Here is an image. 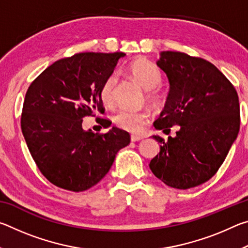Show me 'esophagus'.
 <instances>
[{
	"mask_svg": "<svg viewBox=\"0 0 248 248\" xmlns=\"http://www.w3.org/2000/svg\"><path fill=\"white\" fill-rule=\"evenodd\" d=\"M144 138V136H141V134H131L130 136V140L132 142H137V141H140Z\"/></svg>",
	"mask_w": 248,
	"mask_h": 248,
	"instance_id": "1",
	"label": "esophagus"
}]
</instances>
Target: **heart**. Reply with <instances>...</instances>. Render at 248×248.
I'll return each instance as SVG.
<instances>
[{"label": "heart", "mask_w": 248, "mask_h": 248, "mask_svg": "<svg viewBox=\"0 0 248 248\" xmlns=\"http://www.w3.org/2000/svg\"><path fill=\"white\" fill-rule=\"evenodd\" d=\"M130 73L133 78L146 90V99L153 106H161L164 103V94L158 86L163 82V74L156 65L148 60H137L130 65ZM118 77L112 73L105 78L99 89V97L105 106H112L115 103L116 87ZM150 114L145 110L136 111L130 109H120L112 117L117 127L128 132H141L149 123Z\"/></svg>", "instance_id": "heart-1"}]
</instances>
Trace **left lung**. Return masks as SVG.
<instances>
[{
  "label": "left lung",
  "mask_w": 248,
  "mask_h": 248,
  "mask_svg": "<svg viewBox=\"0 0 248 248\" xmlns=\"http://www.w3.org/2000/svg\"><path fill=\"white\" fill-rule=\"evenodd\" d=\"M157 65L167 74L170 91L154 127L174 138L153 136L161 143L151 159L152 173L167 186L188 189L215 176L240 131L237 92L225 75L202 58L164 51Z\"/></svg>",
  "instance_id": "8db88e82"
}]
</instances>
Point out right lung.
<instances>
[{"label":"right lung","mask_w":248,"mask_h":248,"mask_svg":"<svg viewBox=\"0 0 248 248\" xmlns=\"http://www.w3.org/2000/svg\"><path fill=\"white\" fill-rule=\"evenodd\" d=\"M125 53L81 52L60 59L29 85L20 127L40 173L54 186L85 191L104 178L120 149L130 143L124 130L84 131L83 118L104 114L99 89ZM98 124L108 127V119Z\"/></svg>","instance_id":"1"}]
</instances>
